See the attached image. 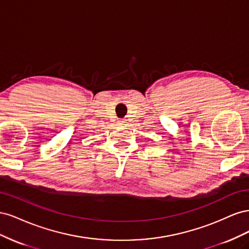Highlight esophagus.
<instances>
[{
	"label": "esophagus",
	"mask_w": 249,
	"mask_h": 249,
	"mask_svg": "<svg viewBox=\"0 0 249 249\" xmlns=\"http://www.w3.org/2000/svg\"><path fill=\"white\" fill-rule=\"evenodd\" d=\"M119 124H120V125H122V126H124V125H125V124H124V120H122V122H120V123H119Z\"/></svg>",
	"instance_id": "obj_1"
}]
</instances>
